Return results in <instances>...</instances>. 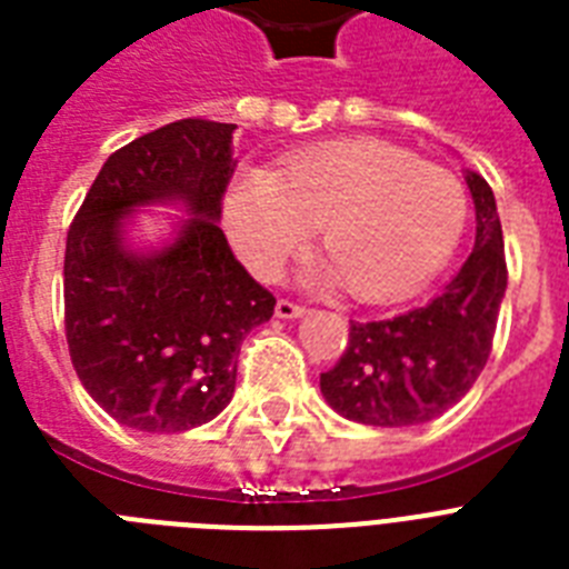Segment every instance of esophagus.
<instances>
[{
  "instance_id": "obj_1",
  "label": "esophagus",
  "mask_w": 569,
  "mask_h": 569,
  "mask_svg": "<svg viewBox=\"0 0 569 569\" xmlns=\"http://www.w3.org/2000/svg\"><path fill=\"white\" fill-rule=\"evenodd\" d=\"M274 312H277V319H301L303 312H307V307L289 301V298H280L274 307Z\"/></svg>"
}]
</instances>
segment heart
Returning <instances> with one entry per match:
<instances>
[{
  "mask_svg": "<svg viewBox=\"0 0 569 569\" xmlns=\"http://www.w3.org/2000/svg\"><path fill=\"white\" fill-rule=\"evenodd\" d=\"M467 214L455 173L375 138L301 150L277 173L244 171L223 197V227L250 274H280L321 223V271L346 277L366 301L428 283L463 239Z\"/></svg>",
  "mask_w": 569,
  "mask_h": 569,
  "instance_id": "heart-1",
  "label": "heart"
}]
</instances>
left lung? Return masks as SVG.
<instances>
[{"label": "left lung", "mask_w": 569, "mask_h": 569, "mask_svg": "<svg viewBox=\"0 0 569 569\" xmlns=\"http://www.w3.org/2000/svg\"><path fill=\"white\" fill-rule=\"evenodd\" d=\"M467 186L476 200V248L458 277L405 316L351 321L346 351L321 375L328 405L351 422H431L467 396L487 366L508 266L493 189L478 173H469Z\"/></svg>", "instance_id": "1"}]
</instances>
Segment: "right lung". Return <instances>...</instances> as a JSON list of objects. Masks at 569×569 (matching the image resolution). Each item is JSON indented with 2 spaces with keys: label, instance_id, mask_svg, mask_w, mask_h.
Wrapping results in <instances>:
<instances>
[{
  "label": "right lung",
  "instance_id": "add662e5",
  "mask_svg": "<svg viewBox=\"0 0 569 569\" xmlns=\"http://www.w3.org/2000/svg\"><path fill=\"white\" fill-rule=\"evenodd\" d=\"M232 129L186 118L106 159L64 250V333L73 369L120 425L177 433L230 405L241 342L277 298L232 257L218 227L232 180ZM182 199L196 212L171 249L119 244L132 204Z\"/></svg>",
  "mask_w": 569,
  "mask_h": 569
}]
</instances>
